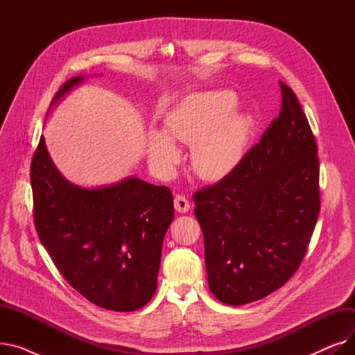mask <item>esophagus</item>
<instances>
[{"label":"esophagus","instance_id":"1","mask_svg":"<svg viewBox=\"0 0 355 355\" xmlns=\"http://www.w3.org/2000/svg\"><path fill=\"white\" fill-rule=\"evenodd\" d=\"M174 207L178 213H187L190 210V201L185 196L178 194L174 198Z\"/></svg>","mask_w":355,"mask_h":355}]
</instances>
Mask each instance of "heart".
I'll return each instance as SVG.
<instances>
[{"mask_svg": "<svg viewBox=\"0 0 355 355\" xmlns=\"http://www.w3.org/2000/svg\"><path fill=\"white\" fill-rule=\"evenodd\" d=\"M234 93L216 90L198 93L182 102L166 119V132L153 129L148 134L149 161L161 173H170L181 154L175 142L193 145L191 165L207 181L229 175L240 159L252 130V119L240 112Z\"/></svg>", "mask_w": 355, "mask_h": 355, "instance_id": "1", "label": "heart"}]
</instances>
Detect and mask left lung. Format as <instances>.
I'll use <instances>...</instances> for the list:
<instances>
[{
	"label": "left lung",
	"mask_w": 355,
	"mask_h": 355,
	"mask_svg": "<svg viewBox=\"0 0 355 355\" xmlns=\"http://www.w3.org/2000/svg\"><path fill=\"white\" fill-rule=\"evenodd\" d=\"M234 170L194 194L211 293L245 305L284 286L306 253L320 202L318 148L293 90Z\"/></svg>",
	"instance_id": "obj_1"
}]
</instances>
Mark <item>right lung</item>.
I'll return each mask as SVG.
<instances>
[{
  "label": "right lung",
  "instance_id": "add662e5",
  "mask_svg": "<svg viewBox=\"0 0 355 355\" xmlns=\"http://www.w3.org/2000/svg\"><path fill=\"white\" fill-rule=\"evenodd\" d=\"M85 80L76 76L55 103ZM30 180L34 225L66 281L101 308L130 312L157 291L164 236L174 218L170 189L137 177L86 189L66 180L40 138Z\"/></svg>",
  "mask_w": 355,
  "mask_h": 355
}]
</instances>
